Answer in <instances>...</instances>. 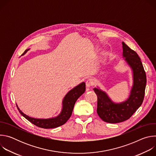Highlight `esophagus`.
<instances>
[{
  "label": "esophagus",
  "mask_w": 156,
  "mask_h": 156,
  "mask_svg": "<svg viewBox=\"0 0 156 156\" xmlns=\"http://www.w3.org/2000/svg\"><path fill=\"white\" fill-rule=\"evenodd\" d=\"M94 84V80L93 78H89L86 82V85L87 87H90Z\"/></svg>",
  "instance_id": "esophagus-1"
}]
</instances>
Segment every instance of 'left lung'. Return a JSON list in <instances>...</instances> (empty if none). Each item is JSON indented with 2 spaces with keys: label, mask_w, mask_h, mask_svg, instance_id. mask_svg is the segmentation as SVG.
<instances>
[{
  "label": "left lung",
  "mask_w": 156,
  "mask_h": 156,
  "mask_svg": "<svg viewBox=\"0 0 156 156\" xmlns=\"http://www.w3.org/2000/svg\"><path fill=\"white\" fill-rule=\"evenodd\" d=\"M123 44V55L131 66L133 71L134 84L129 99L120 104H114L110 100L107 94L94 88L98 96L97 113L104 122L117 123L129 119L142 104L146 85V75L141 58L138 54L130 49L125 42Z\"/></svg>",
  "instance_id": "8db88e82"
}]
</instances>
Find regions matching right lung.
<instances>
[{"label": "right lung", "mask_w": 156, "mask_h": 156, "mask_svg": "<svg viewBox=\"0 0 156 156\" xmlns=\"http://www.w3.org/2000/svg\"><path fill=\"white\" fill-rule=\"evenodd\" d=\"M29 49L26 50L22 55H24ZM86 84L83 82L73 88L66 94L63 100V109L61 114L57 117L50 119H36L30 117L23 114L17 107L20 113L29 122L42 128H54L65 123L72 115L73 109L76 100L84 93Z\"/></svg>", "instance_id": "obj_1"}]
</instances>
